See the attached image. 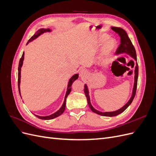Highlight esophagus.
<instances>
[{
	"mask_svg": "<svg viewBox=\"0 0 156 156\" xmlns=\"http://www.w3.org/2000/svg\"><path fill=\"white\" fill-rule=\"evenodd\" d=\"M88 74V72H87V70L85 69H81L79 72L80 77H81L83 79H84L85 77H87Z\"/></svg>",
	"mask_w": 156,
	"mask_h": 156,
	"instance_id": "esophagus-1",
	"label": "esophagus"
}]
</instances>
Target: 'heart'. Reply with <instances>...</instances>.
I'll use <instances>...</instances> for the list:
<instances>
[{
    "label": "heart",
    "mask_w": 156,
    "mask_h": 156,
    "mask_svg": "<svg viewBox=\"0 0 156 156\" xmlns=\"http://www.w3.org/2000/svg\"><path fill=\"white\" fill-rule=\"evenodd\" d=\"M110 39L111 37L108 34H102L98 36L94 41V45L96 48L103 45V56L104 58H107L108 56H110L116 49V42Z\"/></svg>",
    "instance_id": "obj_1"
}]
</instances>
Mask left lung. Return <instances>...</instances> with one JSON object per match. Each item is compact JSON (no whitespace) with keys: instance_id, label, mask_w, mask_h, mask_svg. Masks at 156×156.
I'll return each instance as SVG.
<instances>
[{"instance_id":"obj_1","label":"left lung","mask_w":156,"mask_h":156,"mask_svg":"<svg viewBox=\"0 0 156 156\" xmlns=\"http://www.w3.org/2000/svg\"><path fill=\"white\" fill-rule=\"evenodd\" d=\"M111 29L112 30H114L115 32L118 33L120 37V46L119 47V48L117 49L116 53L117 55H120V54H128L130 55L132 58L135 59L136 61V66L135 68V77H134V85L133 88V92H132L131 94V97L130 98L129 100L127 101V103L125 105H124L122 108H120V109L115 111H112V112H101L96 110V108H94L93 106L91 104L90 102V96H89V91L87 87V85L85 84H84V94H85V96L87 98V101H88V104L89 105V107L90 109L94 112L96 113L98 115H100L103 116H115L120 115V113L123 112L126 108L128 107L131 103L133 101V99L135 98V94H136V86H137V80H138V75H139V67H138V64H137V60H136V51L135 49L134 46L132 44L131 41L130 39L129 38L128 36H127L126 32L122 29V28L120 27H111Z\"/></svg>"}]
</instances>
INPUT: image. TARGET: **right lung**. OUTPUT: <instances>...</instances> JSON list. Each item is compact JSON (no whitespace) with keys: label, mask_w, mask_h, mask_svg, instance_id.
<instances>
[{"label":"right lung","mask_w":156,"mask_h":156,"mask_svg":"<svg viewBox=\"0 0 156 156\" xmlns=\"http://www.w3.org/2000/svg\"><path fill=\"white\" fill-rule=\"evenodd\" d=\"M51 32V30H50L49 29H39L38 30H37L36 32V34H34V35L33 36H32L30 37V39L29 41H28L27 45L29 44V42H30V41H33L34 40H35L39 36H40L42 34H44V32ZM24 55H25V53H24V52H23L21 58H20V63H19V67H18V88H19V92H20V83H21V67H22L23 64V60H24ZM78 77H79V74H75L74 75H73L72 77L70 78L69 81L68 82L67 91H66V96H65L64 103H63L62 107L60 108L59 110H58L57 111L55 112V113H53V114H52V115H51L49 116H40L36 115H36V116L38 118V119H42V120H51V119H55V118H56V117L59 116L60 115H62V113L64 112L65 108H66V98L68 97V96L71 90H72V84L75 81V80L78 79Z\"/></svg>","instance_id":"obj_1"}]
</instances>
